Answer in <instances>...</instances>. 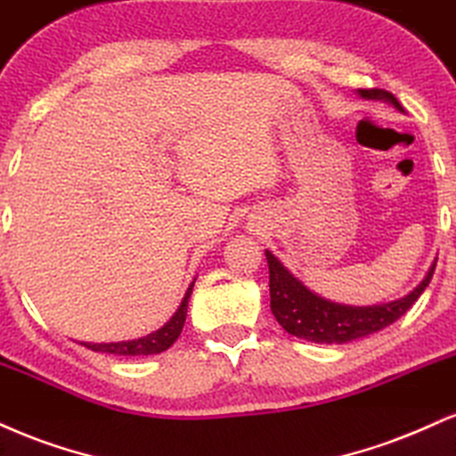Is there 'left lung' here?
<instances>
[{"label":"left lung","instance_id":"8db88e82","mask_svg":"<svg viewBox=\"0 0 456 456\" xmlns=\"http://www.w3.org/2000/svg\"><path fill=\"white\" fill-rule=\"evenodd\" d=\"M358 95L365 100H382L403 112V106L399 104L397 98L384 89H358ZM265 256L266 262H269V290L273 315L283 326V330L298 337V339L314 341V344H347V341L373 335L378 330L387 329L393 322H397L401 315L419 301L425 288L429 286L437 262V258L433 260L425 280L410 294H405L403 298H397V301L390 303L367 305V307H356V305L333 303L329 298L312 292L269 249L265 251Z\"/></svg>","mask_w":456,"mask_h":456}]
</instances>
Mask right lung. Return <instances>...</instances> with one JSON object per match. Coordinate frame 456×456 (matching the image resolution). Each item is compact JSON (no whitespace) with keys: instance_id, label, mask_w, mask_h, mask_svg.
Returning a JSON list of instances; mask_svg holds the SVG:
<instances>
[{"instance_id":"right-lung-1","label":"right lung","mask_w":456,"mask_h":456,"mask_svg":"<svg viewBox=\"0 0 456 456\" xmlns=\"http://www.w3.org/2000/svg\"><path fill=\"white\" fill-rule=\"evenodd\" d=\"M196 281V280H194ZM194 281L187 288L183 301H181L179 309L173 314V318L166 322L162 329L153 330V333L138 337V339L130 341H115V344H87V341H80V346L89 347L94 352H102V354H117V356H149V354H159V352L168 350L170 346L179 339L181 330H183L185 315H187V303H190L191 290H194Z\"/></svg>"}]
</instances>
